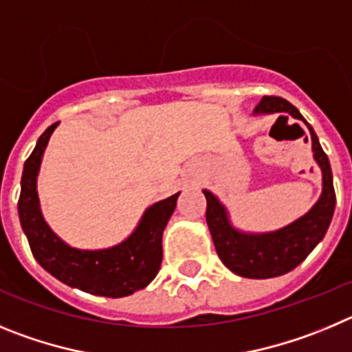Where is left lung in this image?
<instances>
[{
	"mask_svg": "<svg viewBox=\"0 0 352 352\" xmlns=\"http://www.w3.org/2000/svg\"><path fill=\"white\" fill-rule=\"evenodd\" d=\"M256 113L278 112L283 117L293 116L307 124L312 137V151L314 157L322 170V195L318 204L309 214L293 224L267 235H245L233 230L228 223L226 212L219 199L210 191H204L207 198V224L214 240L215 251L221 261L235 272L236 275L249 278H270L277 277L296 268L316 245L322 240L326 230L330 226L335 210V189L333 175H331L330 161L321 148L318 135L312 126L303 119L302 113L289 101L278 96H263L256 105Z\"/></svg>",
	"mask_w": 352,
	"mask_h": 352,
	"instance_id": "8db88e82",
	"label": "left lung"
}]
</instances>
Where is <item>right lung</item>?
<instances>
[{"mask_svg": "<svg viewBox=\"0 0 352 352\" xmlns=\"http://www.w3.org/2000/svg\"><path fill=\"white\" fill-rule=\"evenodd\" d=\"M56 126L58 122L49 126L38 138L36 147L24 163L21 179L19 219L31 252L49 274L68 286L109 298L133 294L147 286L160 272L163 261V230L175 210L179 192L148 208L126 242L105 251L72 249L47 226L38 205L36 175L47 142Z\"/></svg>", "mask_w": 352, "mask_h": 352, "instance_id": "1", "label": "right lung"}]
</instances>
